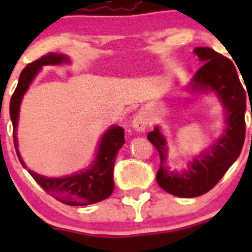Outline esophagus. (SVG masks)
<instances>
[{"instance_id": "esophagus-1", "label": "esophagus", "mask_w": 252, "mask_h": 252, "mask_svg": "<svg viewBox=\"0 0 252 252\" xmlns=\"http://www.w3.org/2000/svg\"><path fill=\"white\" fill-rule=\"evenodd\" d=\"M147 126H149V118H147L146 113H144V112L136 113L133 119V128L139 133H142V131L146 130Z\"/></svg>"}]
</instances>
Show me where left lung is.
<instances>
[{
  "label": "left lung",
  "mask_w": 252,
  "mask_h": 252,
  "mask_svg": "<svg viewBox=\"0 0 252 252\" xmlns=\"http://www.w3.org/2000/svg\"><path fill=\"white\" fill-rule=\"evenodd\" d=\"M194 52L202 65L192 78V89H211L218 94L228 112L227 128L217 144L201 157H196L189 169L180 174L167 169L166 140L158 128L147 134V139L159 154L157 183L167 192L179 197H196L210 191L236 161L245 140L246 95L235 65L229 58L210 47H195Z\"/></svg>",
  "instance_id": "obj_1"
}]
</instances>
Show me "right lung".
Wrapping results in <instances>:
<instances>
[{
    "label": "right lung",
    "instance_id": "obj_1",
    "mask_svg": "<svg viewBox=\"0 0 252 252\" xmlns=\"http://www.w3.org/2000/svg\"><path fill=\"white\" fill-rule=\"evenodd\" d=\"M63 62H68V58L65 56L50 52L40 57L39 60L29 63L20 73L18 85L12 95L11 102H9V114H11L12 123H13L14 147H16L18 158L24 167V162L22 161V157L18 151L16 135L20 101H22L25 91L29 88V84L32 83L36 73L41 69L42 65L60 64ZM124 142H126L124 129L114 126L102 136L95 163L88 171L75 173L65 178H47L32 171L28 172L48 195L63 204L70 206L96 204V202L107 199L113 191L114 161H116L117 152L123 146Z\"/></svg>",
    "mask_w": 252,
    "mask_h": 252
}]
</instances>
